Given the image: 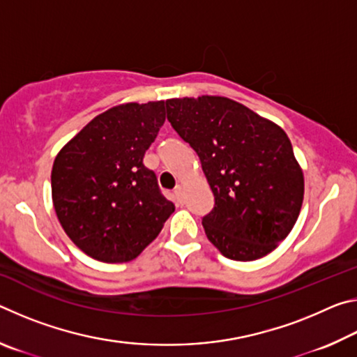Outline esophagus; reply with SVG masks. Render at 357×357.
Segmentation results:
<instances>
[{"label":"esophagus","instance_id":"obj_1","mask_svg":"<svg viewBox=\"0 0 357 357\" xmlns=\"http://www.w3.org/2000/svg\"><path fill=\"white\" fill-rule=\"evenodd\" d=\"M173 197H174V200H176L178 203H181V200H183V187L178 185L176 189H174V192H173Z\"/></svg>","mask_w":357,"mask_h":357}]
</instances>
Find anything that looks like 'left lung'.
Masks as SVG:
<instances>
[{
    "label": "left lung",
    "instance_id": "obj_1",
    "mask_svg": "<svg viewBox=\"0 0 357 357\" xmlns=\"http://www.w3.org/2000/svg\"><path fill=\"white\" fill-rule=\"evenodd\" d=\"M165 105L214 193V208L202 220L208 239L234 261L268 255L293 229L304 200V174L285 132L220 96Z\"/></svg>",
    "mask_w": 357,
    "mask_h": 357
}]
</instances>
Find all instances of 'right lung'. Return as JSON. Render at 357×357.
<instances>
[{"label": "right lung", "instance_id": "1", "mask_svg": "<svg viewBox=\"0 0 357 357\" xmlns=\"http://www.w3.org/2000/svg\"><path fill=\"white\" fill-rule=\"evenodd\" d=\"M164 123V100L123 104L96 116L58 153L53 206L66 234L91 258L130 261L173 214L174 204L143 165Z\"/></svg>", "mask_w": 357, "mask_h": 357}]
</instances>
